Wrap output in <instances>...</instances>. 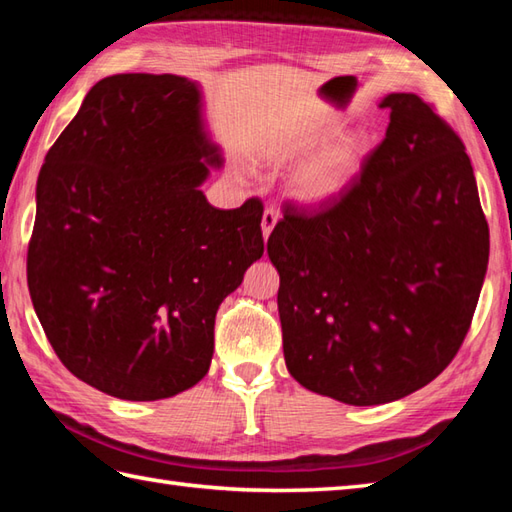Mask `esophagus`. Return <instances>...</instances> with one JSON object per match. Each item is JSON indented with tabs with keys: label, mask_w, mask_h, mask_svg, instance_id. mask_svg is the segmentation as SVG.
<instances>
[{
	"label": "esophagus",
	"mask_w": 512,
	"mask_h": 512,
	"mask_svg": "<svg viewBox=\"0 0 512 512\" xmlns=\"http://www.w3.org/2000/svg\"><path fill=\"white\" fill-rule=\"evenodd\" d=\"M277 220H279V213L275 209H266L264 211V215H262V233H264L266 239L270 237V233H273Z\"/></svg>",
	"instance_id": "34e87169"
}]
</instances>
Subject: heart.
<instances>
[{"label": "heart", "instance_id": "1", "mask_svg": "<svg viewBox=\"0 0 512 512\" xmlns=\"http://www.w3.org/2000/svg\"><path fill=\"white\" fill-rule=\"evenodd\" d=\"M341 127L343 118H330L319 138L336 134ZM312 145L314 143H306V140H301V143H290L281 149V154L295 156ZM363 156L365 140L361 134L336 136L330 143H325L317 154L299 169L295 182H292V191H295L299 200L308 204L332 200L334 195H339L347 184H350V180L356 176V171L361 169Z\"/></svg>", "mask_w": 512, "mask_h": 512}]
</instances>
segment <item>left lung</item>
<instances>
[{
	"label": "left lung",
	"instance_id": "left-lung-1",
	"mask_svg": "<svg viewBox=\"0 0 512 512\" xmlns=\"http://www.w3.org/2000/svg\"><path fill=\"white\" fill-rule=\"evenodd\" d=\"M385 140L319 209L286 202L268 237L292 378L369 407L429 385L458 354L488 266L471 158L418 94H387Z\"/></svg>",
	"mask_w": 512,
	"mask_h": 512
}]
</instances>
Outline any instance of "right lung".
I'll use <instances>...</instances> for the list:
<instances>
[{"label":"right lung","mask_w":512,"mask_h":512,"mask_svg":"<svg viewBox=\"0 0 512 512\" xmlns=\"http://www.w3.org/2000/svg\"><path fill=\"white\" fill-rule=\"evenodd\" d=\"M198 85L176 74L99 81L37 180L28 290L59 361L123 400H160L209 372L215 314L264 255L259 198L215 209L220 167Z\"/></svg>","instance_id":"right-lung-1"}]
</instances>
